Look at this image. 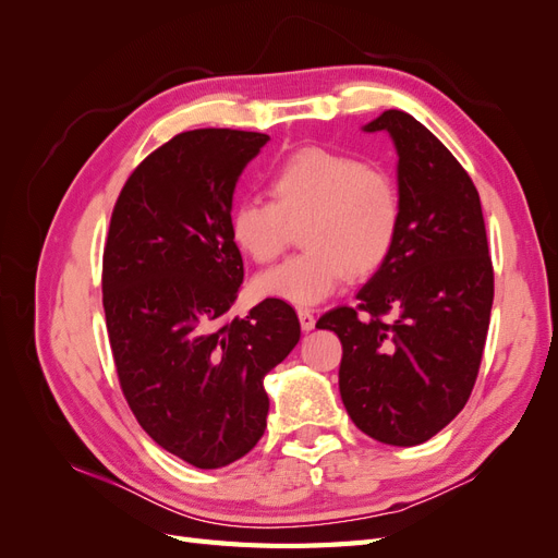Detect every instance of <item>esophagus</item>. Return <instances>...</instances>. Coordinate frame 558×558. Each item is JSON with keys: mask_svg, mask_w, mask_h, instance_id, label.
<instances>
[{"mask_svg": "<svg viewBox=\"0 0 558 558\" xmlns=\"http://www.w3.org/2000/svg\"><path fill=\"white\" fill-rule=\"evenodd\" d=\"M298 318H300L302 330H312L316 326V318H314L312 310H298Z\"/></svg>", "mask_w": 558, "mask_h": 558, "instance_id": "34e87169", "label": "esophagus"}]
</instances>
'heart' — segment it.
I'll return each instance as SVG.
<instances>
[{
    "mask_svg": "<svg viewBox=\"0 0 558 558\" xmlns=\"http://www.w3.org/2000/svg\"><path fill=\"white\" fill-rule=\"evenodd\" d=\"M272 202L244 199L230 214V238L260 265L272 263L298 226L307 251L256 279L263 298L312 307L353 275H369L391 256L400 232L393 179L359 158L324 146L286 156L267 177Z\"/></svg>",
    "mask_w": 558,
    "mask_h": 558,
    "instance_id": "heart-1",
    "label": "heart"
}]
</instances>
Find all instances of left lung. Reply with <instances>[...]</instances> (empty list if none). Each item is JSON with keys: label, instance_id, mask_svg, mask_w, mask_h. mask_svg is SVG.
Wrapping results in <instances>:
<instances>
[{"label": "left lung", "instance_id": "8db88e82", "mask_svg": "<svg viewBox=\"0 0 558 558\" xmlns=\"http://www.w3.org/2000/svg\"><path fill=\"white\" fill-rule=\"evenodd\" d=\"M363 132H388L398 154L400 232L391 256L316 328L342 342L340 396L365 435L393 447L430 440L475 386L494 305L480 193L414 116L388 109ZM395 312L393 319H384Z\"/></svg>", "mask_w": 558, "mask_h": 558}]
</instances>
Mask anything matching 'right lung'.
<instances>
[{
    "label": "right lung",
    "mask_w": 558,
    "mask_h": 558,
    "mask_svg": "<svg viewBox=\"0 0 558 558\" xmlns=\"http://www.w3.org/2000/svg\"><path fill=\"white\" fill-rule=\"evenodd\" d=\"M267 142L218 128L177 134L125 181L105 246L102 302L123 396L162 449L202 470L258 445L263 379L300 340L281 300L226 320L244 281L230 238L234 185Z\"/></svg>",
    "instance_id": "add662e5"
}]
</instances>
